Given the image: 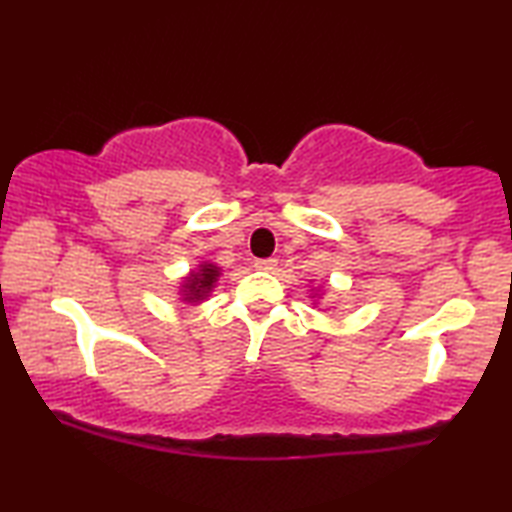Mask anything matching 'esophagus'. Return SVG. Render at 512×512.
<instances>
[{
	"label": "esophagus",
	"mask_w": 512,
	"mask_h": 512,
	"mask_svg": "<svg viewBox=\"0 0 512 512\" xmlns=\"http://www.w3.org/2000/svg\"><path fill=\"white\" fill-rule=\"evenodd\" d=\"M275 266H277V259H275V257L257 259V262H255V268H257V271H275Z\"/></svg>",
	"instance_id": "1"
}]
</instances>
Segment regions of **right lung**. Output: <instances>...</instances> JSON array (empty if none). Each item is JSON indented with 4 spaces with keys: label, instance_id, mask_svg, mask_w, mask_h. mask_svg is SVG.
<instances>
[{
    "label": "right lung",
    "instance_id": "obj_1",
    "mask_svg": "<svg viewBox=\"0 0 512 512\" xmlns=\"http://www.w3.org/2000/svg\"><path fill=\"white\" fill-rule=\"evenodd\" d=\"M216 277H219V268L214 264H203L198 268V273H192L185 280V300H203L212 291Z\"/></svg>",
    "mask_w": 512,
    "mask_h": 512
}]
</instances>
